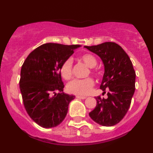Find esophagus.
<instances>
[{"mask_svg": "<svg viewBox=\"0 0 153 153\" xmlns=\"http://www.w3.org/2000/svg\"><path fill=\"white\" fill-rule=\"evenodd\" d=\"M76 97L78 98V99H82V100L86 99V97H82V96H76Z\"/></svg>", "mask_w": 153, "mask_h": 153, "instance_id": "1", "label": "esophagus"}]
</instances>
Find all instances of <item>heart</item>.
Instances as JSON below:
<instances>
[{
	"label": "heart",
	"instance_id": "b5f03b06",
	"mask_svg": "<svg viewBox=\"0 0 153 153\" xmlns=\"http://www.w3.org/2000/svg\"><path fill=\"white\" fill-rule=\"evenodd\" d=\"M81 61H82L88 67L90 68V70L88 73L94 75V76H99L97 71L94 68L97 64V60L96 57L91 53L82 54L79 56ZM60 74L64 79L68 80L73 76V61L71 58L66 59L62 63L59 68ZM94 85V81L93 79L86 78L84 79H74L68 84L67 88L70 93L76 94L77 96H86L91 91Z\"/></svg>",
	"mask_w": 153,
	"mask_h": 153
}]
</instances>
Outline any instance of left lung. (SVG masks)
I'll return each mask as SVG.
<instances>
[{"instance_id":"obj_1","label":"left lung","mask_w":153,"mask_h":153,"mask_svg":"<svg viewBox=\"0 0 153 153\" xmlns=\"http://www.w3.org/2000/svg\"><path fill=\"white\" fill-rule=\"evenodd\" d=\"M99 56L103 62L105 72L100 89L108 98L96 97L97 105L89 116L104 126L118 123L127 113L135 90V71L128 56L114 42H105L94 46H85Z\"/></svg>"}]
</instances>
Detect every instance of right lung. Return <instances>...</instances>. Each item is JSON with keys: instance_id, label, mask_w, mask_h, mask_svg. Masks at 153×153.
I'll return each mask as SVG.
<instances>
[{"instance_id": "right-lung-1", "label": "right lung", "mask_w": 153, "mask_h": 153, "mask_svg": "<svg viewBox=\"0 0 153 153\" xmlns=\"http://www.w3.org/2000/svg\"><path fill=\"white\" fill-rule=\"evenodd\" d=\"M79 47L44 44L32 51L22 65L19 85L24 105L32 120L42 127L59 125L75 98L63 92L59 68Z\"/></svg>"}]
</instances>
